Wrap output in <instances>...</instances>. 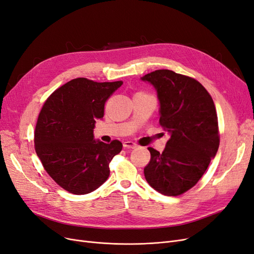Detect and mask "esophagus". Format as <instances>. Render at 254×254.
Here are the masks:
<instances>
[{
	"label": "esophagus",
	"instance_id": "1",
	"mask_svg": "<svg viewBox=\"0 0 254 254\" xmlns=\"http://www.w3.org/2000/svg\"><path fill=\"white\" fill-rule=\"evenodd\" d=\"M123 146L125 148H130V149H134V148L137 147V145L135 143H133V142H124Z\"/></svg>",
	"mask_w": 254,
	"mask_h": 254
}]
</instances>
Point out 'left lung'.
<instances>
[{"label":"left lung","mask_w":254,"mask_h":254,"mask_svg":"<svg viewBox=\"0 0 254 254\" xmlns=\"http://www.w3.org/2000/svg\"><path fill=\"white\" fill-rule=\"evenodd\" d=\"M151 84L160 102V124L170 134L162 153L149 147L144 174L160 193L177 196L203 177L220 145L215 106L194 78L160 69L141 77Z\"/></svg>","instance_id":"left-lung-1"}]
</instances>
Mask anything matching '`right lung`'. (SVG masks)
Here are the masks:
<instances>
[{"label": "right lung", "mask_w": 254, "mask_h": 254, "mask_svg": "<svg viewBox=\"0 0 254 254\" xmlns=\"http://www.w3.org/2000/svg\"><path fill=\"white\" fill-rule=\"evenodd\" d=\"M123 82L98 83L77 77L60 87L44 104L34 132L36 151L46 172L73 194L98 189L110 174L109 163L123 145L95 139L105 102Z\"/></svg>", "instance_id": "add662e5"}]
</instances>
